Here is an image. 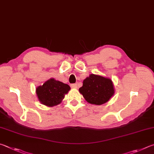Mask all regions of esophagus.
<instances>
[{
    "instance_id": "34e87169",
    "label": "esophagus",
    "mask_w": 154,
    "mask_h": 154,
    "mask_svg": "<svg viewBox=\"0 0 154 154\" xmlns=\"http://www.w3.org/2000/svg\"><path fill=\"white\" fill-rule=\"evenodd\" d=\"M71 87H72V88H78V85H77V84H72V85H71Z\"/></svg>"
}]
</instances>
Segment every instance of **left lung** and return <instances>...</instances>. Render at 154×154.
Here are the masks:
<instances>
[{
	"instance_id": "left-lung-1",
	"label": "left lung",
	"mask_w": 154,
	"mask_h": 154,
	"mask_svg": "<svg viewBox=\"0 0 154 154\" xmlns=\"http://www.w3.org/2000/svg\"><path fill=\"white\" fill-rule=\"evenodd\" d=\"M79 92L88 103L99 106L109 101L114 95L115 89L109 78L91 74L83 80Z\"/></svg>"
}]
</instances>
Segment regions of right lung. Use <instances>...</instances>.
Wrapping results in <instances>:
<instances>
[{
  "instance_id": "1",
  "label": "right lung",
  "mask_w": 154,
  "mask_h": 154,
  "mask_svg": "<svg viewBox=\"0 0 154 154\" xmlns=\"http://www.w3.org/2000/svg\"><path fill=\"white\" fill-rule=\"evenodd\" d=\"M69 90L68 85L51 78L36 87V93L40 103L47 107H53L60 104Z\"/></svg>"
}]
</instances>
